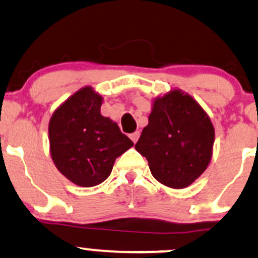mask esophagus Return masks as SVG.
Instances as JSON below:
<instances>
[{"mask_svg":"<svg viewBox=\"0 0 258 258\" xmlns=\"http://www.w3.org/2000/svg\"><path fill=\"white\" fill-rule=\"evenodd\" d=\"M139 136H141V133H139V131H136V132H133V133H131V135H130V138L132 139L133 143H137Z\"/></svg>","mask_w":258,"mask_h":258,"instance_id":"obj_1","label":"esophagus"}]
</instances>
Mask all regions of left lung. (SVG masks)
<instances>
[{
    "mask_svg": "<svg viewBox=\"0 0 258 258\" xmlns=\"http://www.w3.org/2000/svg\"><path fill=\"white\" fill-rule=\"evenodd\" d=\"M215 128L197 100L173 90L154 100L149 123L136 143L154 178L174 189L190 185L210 164Z\"/></svg>",
    "mask_w": 258,
    "mask_h": 258,
    "instance_id": "8db88e82",
    "label": "left lung"
}]
</instances>
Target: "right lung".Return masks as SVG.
Returning a JSON list of instances; mask_svg holds the SVG:
<instances>
[{"label":"right lung","instance_id":"right-lung-1","mask_svg":"<svg viewBox=\"0 0 258 258\" xmlns=\"http://www.w3.org/2000/svg\"><path fill=\"white\" fill-rule=\"evenodd\" d=\"M103 98L84 87L53 112L49 149L63 176L80 186H94L110 176L116 158L133 146L116 122L100 114Z\"/></svg>","mask_w":258,"mask_h":258}]
</instances>
